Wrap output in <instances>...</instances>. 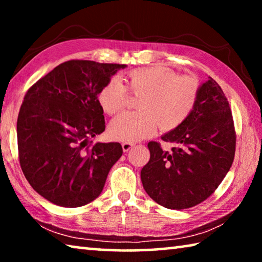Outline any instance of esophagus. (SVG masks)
I'll return each mask as SVG.
<instances>
[{
  "instance_id": "obj_1",
  "label": "esophagus",
  "mask_w": 262,
  "mask_h": 262,
  "mask_svg": "<svg viewBox=\"0 0 262 262\" xmlns=\"http://www.w3.org/2000/svg\"><path fill=\"white\" fill-rule=\"evenodd\" d=\"M122 145V150L125 152H127V151H129V150L134 147V143H132V142H123V143L121 144Z\"/></svg>"
}]
</instances>
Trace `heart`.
Returning a JSON list of instances; mask_svg holds the SVG:
<instances>
[{"label":"heart","mask_w":262,"mask_h":262,"mask_svg":"<svg viewBox=\"0 0 262 262\" xmlns=\"http://www.w3.org/2000/svg\"><path fill=\"white\" fill-rule=\"evenodd\" d=\"M126 85L112 78L100 89L98 101L101 110L115 115L125 108L128 90L141 96L139 112H127L114 119L108 128L113 140L136 142L151 135L158 127L173 130L187 120L196 105L200 84L192 75L179 76L165 67L137 68L126 75Z\"/></svg>","instance_id":"1"}]
</instances>
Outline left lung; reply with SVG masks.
I'll list each match as a JSON object with an SVG mask.
<instances>
[{"label": "left lung", "instance_id": "left-lung-1", "mask_svg": "<svg viewBox=\"0 0 262 262\" xmlns=\"http://www.w3.org/2000/svg\"><path fill=\"white\" fill-rule=\"evenodd\" d=\"M162 140L176 147L168 152L158 142H149L150 159L141 171L145 192L168 209L205 201L227 176L236 151L231 108L215 79L202 84L192 114Z\"/></svg>", "mask_w": 262, "mask_h": 262}]
</instances>
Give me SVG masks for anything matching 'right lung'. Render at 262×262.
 Returning a JSON list of instances; mask_svg holds the SVG:
<instances>
[{
    "label": "right lung",
    "instance_id": "right-lung-1",
    "mask_svg": "<svg viewBox=\"0 0 262 262\" xmlns=\"http://www.w3.org/2000/svg\"><path fill=\"white\" fill-rule=\"evenodd\" d=\"M123 68L66 61L26 92L17 119L19 164L32 188L54 205L76 208L94 201L121 157L118 142L90 140L105 130L100 89Z\"/></svg>",
    "mask_w": 262,
    "mask_h": 262
}]
</instances>
